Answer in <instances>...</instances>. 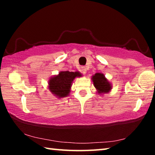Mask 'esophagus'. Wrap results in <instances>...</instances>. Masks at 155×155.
Returning a JSON list of instances; mask_svg holds the SVG:
<instances>
[{"mask_svg": "<svg viewBox=\"0 0 155 155\" xmlns=\"http://www.w3.org/2000/svg\"><path fill=\"white\" fill-rule=\"evenodd\" d=\"M81 71L84 74H86V72H87V68H86V67H81Z\"/></svg>", "mask_w": 155, "mask_h": 155, "instance_id": "1", "label": "esophagus"}]
</instances>
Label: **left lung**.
Masks as SVG:
<instances>
[{
  "mask_svg": "<svg viewBox=\"0 0 155 155\" xmlns=\"http://www.w3.org/2000/svg\"><path fill=\"white\" fill-rule=\"evenodd\" d=\"M94 86L96 89V92L98 95L108 94L112 90L111 83L105 77L103 73L97 72L91 77Z\"/></svg>",
  "mask_w": 155,
  "mask_h": 155,
  "instance_id": "1",
  "label": "left lung"
}]
</instances>
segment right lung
Listing matches in <instances>:
<instances>
[{
  "mask_svg": "<svg viewBox=\"0 0 155 155\" xmlns=\"http://www.w3.org/2000/svg\"><path fill=\"white\" fill-rule=\"evenodd\" d=\"M81 77L82 74L78 71H61L49 78L48 90L57 98H65L70 95L73 81Z\"/></svg>",
  "mask_w": 155,
  "mask_h": 155,
  "instance_id": "right-lung-1",
  "label": "right lung"
}]
</instances>
